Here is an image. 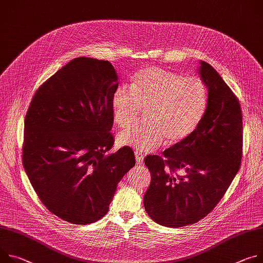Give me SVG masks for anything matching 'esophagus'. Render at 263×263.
I'll return each mask as SVG.
<instances>
[{"label": "esophagus", "instance_id": "esophagus-1", "mask_svg": "<svg viewBox=\"0 0 263 263\" xmlns=\"http://www.w3.org/2000/svg\"><path fill=\"white\" fill-rule=\"evenodd\" d=\"M135 159L137 163H142V161H144V155H141V153L139 152H135Z\"/></svg>", "mask_w": 263, "mask_h": 263}]
</instances>
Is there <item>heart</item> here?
Masks as SVG:
<instances>
[{"label": "heart", "mask_w": 263, "mask_h": 263, "mask_svg": "<svg viewBox=\"0 0 263 263\" xmlns=\"http://www.w3.org/2000/svg\"><path fill=\"white\" fill-rule=\"evenodd\" d=\"M129 89L119 87L113 94L114 121L126 128L136 120L141 106L147 108L148 122L133 125L118 135L119 144L138 151L154 150L165 138H185L197 128L208 106L206 86L200 79L182 78L157 67L136 73Z\"/></svg>", "instance_id": "1"}]
</instances>
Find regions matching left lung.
Masks as SVG:
<instances>
[{
	"mask_svg": "<svg viewBox=\"0 0 263 263\" xmlns=\"http://www.w3.org/2000/svg\"><path fill=\"white\" fill-rule=\"evenodd\" d=\"M198 73L208 89V106L197 128L145 163L151 183L145 210L158 224L180 228L195 223L216 206L240 168L242 114L232 90L210 64ZM183 170L184 177L175 175Z\"/></svg>",
	"mask_w": 263,
	"mask_h": 263,
	"instance_id": "1",
	"label": "left lung"
}]
</instances>
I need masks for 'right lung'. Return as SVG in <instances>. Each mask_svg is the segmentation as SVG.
Wrapping results in <instances>:
<instances>
[{"mask_svg":"<svg viewBox=\"0 0 263 263\" xmlns=\"http://www.w3.org/2000/svg\"><path fill=\"white\" fill-rule=\"evenodd\" d=\"M117 87L110 62L77 58L36 90L27 111L24 169L43 204L70 223L103 218L135 164L130 147L108 152Z\"/></svg>","mask_w":263,"mask_h":263,"instance_id":"right-lung-1","label":"right lung"}]
</instances>
